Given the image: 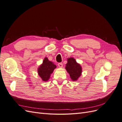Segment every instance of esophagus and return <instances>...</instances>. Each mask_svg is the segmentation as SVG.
Instances as JSON below:
<instances>
[{
    "instance_id": "esophagus-1",
    "label": "esophagus",
    "mask_w": 122,
    "mask_h": 122,
    "mask_svg": "<svg viewBox=\"0 0 122 122\" xmlns=\"http://www.w3.org/2000/svg\"><path fill=\"white\" fill-rule=\"evenodd\" d=\"M58 66L59 68H61L62 67V66H63V65H62V64L61 63V62H60V63H58Z\"/></svg>"
}]
</instances>
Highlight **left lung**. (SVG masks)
I'll list each match as a JSON object with an SVG mask.
<instances>
[{"label":"left lung","mask_w":122,"mask_h":122,"mask_svg":"<svg viewBox=\"0 0 122 122\" xmlns=\"http://www.w3.org/2000/svg\"><path fill=\"white\" fill-rule=\"evenodd\" d=\"M65 69L70 74V78L73 81L78 80L82 73V67L76 62L75 59L70 57L67 59V64Z\"/></svg>","instance_id":"8db88e82"}]
</instances>
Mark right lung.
I'll return each instance as SVG.
<instances>
[{
	"label": "right lung",
	"mask_w": 122,
	"mask_h": 122,
	"mask_svg": "<svg viewBox=\"0 0 122 122\" xmlns=\"http://www.w3.org/2000/svg\"><path fill=\"white\" fill-rule=\"evenodd\" d=\"M56 68V66L46 57L44 58L43 63L38 68V75L44 81H47Z\"/></svg>",
	"instance_id": "1"
}]
</instances>
